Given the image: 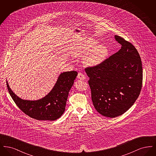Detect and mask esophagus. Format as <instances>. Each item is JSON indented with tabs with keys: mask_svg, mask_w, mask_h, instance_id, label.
I'll return each mask as SVG.
<instances>
[{
	"mask_svg": "<svg viewBox=\"0 0 156 156\" xmlns=\"http://www.w3.org/2000/svg\"><path fill=\"white\" fill-rule=\"evenodd\" d=\"M77 78L81 80H84L85 79V75L82 74V73H79L77 76Z\"/></svg>",
	"mask_w": 156,
	"mask_h": 156,
	"instance_id": "esophagus-1",
	"label": "esophagus"
}]
</instances>
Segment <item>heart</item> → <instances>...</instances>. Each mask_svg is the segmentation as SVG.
Listing matches in <instances>:
<instances>
[{
	"label": "heart",
	"instance_id": "1",
	"mask_svg": "<svg viewBox=\"0 0 156 156\" xmlns=\"http://www.w3.org/2000/svg\"><path fill=\"white\" fill-rule=\"evenodd\" d=\"M97 42L90 41L88 44L81 46L75 51L74 56L82 58L84 62L90 67L101 64L106 59L108 50L103 45H97Z\"/></svg>",
	"mask_w": 156,
	"mask_h": 156
}]
</instances>
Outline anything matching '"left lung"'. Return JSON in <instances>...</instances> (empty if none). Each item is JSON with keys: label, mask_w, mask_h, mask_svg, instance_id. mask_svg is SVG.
I'll use <instances>...</instances> for the list:
<instances>
[{"label": "left lung", "mask_w": 156, "mask_h": 156, "mask_svg": "<svg viewBox=\"0 0 156 156\" xmlns=\"http://www.w3.org/2000/svg\"><path fill=\"white\" fill-rule=\"evenodd\" d=\"M122 47L101 64L85 69L95 109L105 117L125 113L139 96L143 81L141 58L133 45L115 36Z\"/></svg>", "instance_id": "obj_1"}]
</instances>
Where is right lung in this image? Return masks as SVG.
I'll use <instances>...</instances> for the list:
<instances>
[{
	"label": "right lung",
	"mask_w": 156,
	"mask_h": 156,
	"mask_svg": "<svg viewBox=\"0 0 156 156\" xmlns=\"http://www.w3.org/2000/svg\"><path fill=\"white\" fill-rule=\"evenodd\" d=\"M77 75L74 71L61 73L51 91L36 101L20 98L9 87L8 81L7 87L16 105L26 115L38 120L52 121L59 118L65 111L68 94Z\"/></svg>",
	"instance_id": "add662e5"
}]
</instances>
